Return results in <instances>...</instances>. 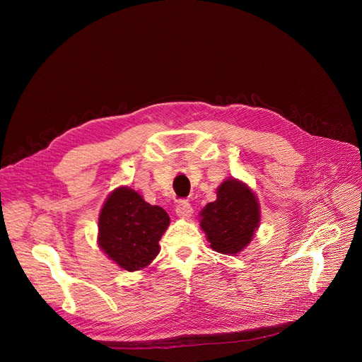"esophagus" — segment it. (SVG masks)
Here are the masks:
<instances>
[{"label":"esophagus","instance_id":"1","mask_svg":"<svg viewBox=\"0 0 362 362\" xmlns=\"http://www.w3.org/2000/svg\"><path fill=\"white\" fill-rule=\"evenodd\" d=\"M175 211H177L178 217L189 218L193 214V208L187 201H181V202H178L177 208H175Z\"/></svg>","mask_w":362,"mask_h":362}]
</instances>
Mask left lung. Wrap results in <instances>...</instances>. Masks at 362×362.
Listing matches in <instances>:
<instances>
[{
    "instance_id": "8db88e82",
    "label": "left lung",
    "mask_w": 362,
    "mask_h": 362,
    "mask_svg": "<svg viewBox=\"0 0 362 362\" xmlns=\"http://www.w3.org/2000/svg\"><path fill=\"white\" fill-rule=\"evenodd\" d=\"M255 193L242 181L226 180L217 189V199L201 211V228L218 254L235 255L254 238L259 225Z\"/></svg>"
}]
</instances>
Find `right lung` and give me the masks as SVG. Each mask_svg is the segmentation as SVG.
Listing matches in <instances>:
<instances>
[{
	"mask_svg": "<svg viewBox=\"0 0 362 362\" xmlns=\"http://www.w3.org/2000/svg\"><path fill=\"white\" fill-rule=\"evenodd\" d=\"M169 223L161 206L148 204L133 189L117 187L98 218V245L120 269L136 272L158 255V242Z\"/></svg>",
	"mask_w": 362,
	"mask_h": 362,
	"instance_id": "right-lung-1",
	"label": "right lung"
}]
</instances>
